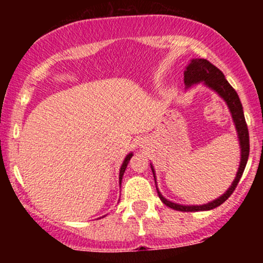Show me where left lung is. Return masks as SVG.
<instances>
[{
    "mask_svg": "<svg viewBox=\"0 0 263 263\" xmlns=\"http://www.w3.org/2000/svg\"><path fill=\"white\" fill-rule=\"evenodd\" d=\"M203 83L205 86L209 87V89L215 91L220 98L222 99L228 105L229 110H230L232 122H234L235 128L237 132V138H238V144H240V165H238V170L235 177L234 182L229 189L226 190L222 195H220L219 198H216L215 200H211L208 204L203 205H182L173 203V201L168 200L161 194V192L158 190L157 186V178H156V172L153 168L152 163H151V170H152L153 177H155V183L157 193H158V197L162 200L163 204L167 205L171 209L178 210V211H205V210H211L218 208L219 205H221L224 201L229 199V197L234 193L235 188H236L237 183L240 182L241 177H242L243 171H245L247 159H249V153H250V140H249V129H247V125L245 121V116H243V110L242 105H241L240 98H238L237 92L235 91V89L232 87L229 81L225 79V75L221 73L220 69L216 68L215 65L211 64L210 62H208L206 59H192L188 65H186L185 70H184V84H185L186 89H189L190 86L195 85V84Z\"/></svg>",
    "mask_w": 263,
    "mask_h": 263,
    "instance_id": "obj_1",
    "label": "left lung"
}]
</instances>
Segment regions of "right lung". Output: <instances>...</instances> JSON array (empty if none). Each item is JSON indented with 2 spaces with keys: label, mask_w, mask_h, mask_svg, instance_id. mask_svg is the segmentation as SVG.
<instances>
[{
  "label": "right lung",
  "mask_w": 263,
  "mask_h": 263,
  "mask_svg": "<svg viewBox=\"0 0 263 263\" xmlns=\"http://www.w3.org/2000/svg\"><path fill=\"white\" fill-rule=\"evenodd\" d=\"M132 156H134V153H128L127 156L125 157V159H123V163L121 165V168H120V176H119V182H120V185H121V182H122V177H123V173H125L126 168H127V164L129 162V159L132 158Z\"/></svg>",
  "instance_id": "right-lung-1"
}]
</instances>
